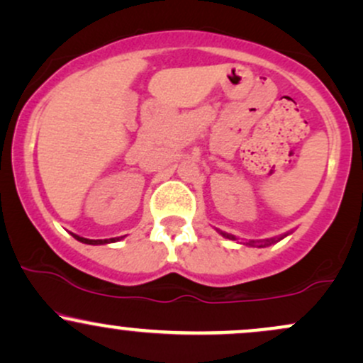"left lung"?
<instances>
[{
	"mask_svg": "<svg viewBox=\"0 0 363 363\" xmlns=\"http://www.w3.org/2000/svg\"><path fill=\"white\" fill-rule=\"evenodd\" d=\"M220 234H222L225 239H230V240H237L234 235H230V234H227V232H220ZM283 237H280V239H269V240H262V242L259 244V247H264V245H272L273 242H278V240H281ZM256 242H254V240H249V242H245V245H254Z\"/></svg>",
	"mask_w": 363,
	"mask_h": 363,
	"instance_id": "left-lung-1",
	"label": "left lung"
}]
</instances>
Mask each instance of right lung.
Masks as SVG:
<instances>
[{
	"label": "right lung",
	"mask_w": 363,
	"mask_h": 363,
	"mask_svg": "<svg viewBox=\"0 0 363 363\" xmlns=\"http://www.w3.org/2000/svg\"><path fill=\"white\" fill-rule=\"evenodd\" d=\"M73 237L77 240H80L83 244H90V245H99V244H111V242H118V240L123 239V237H114V239H99V240H91V239H85V237H80V235H74Z\"/></svg>",
	"instance_id": "1"
}]
</instances>
